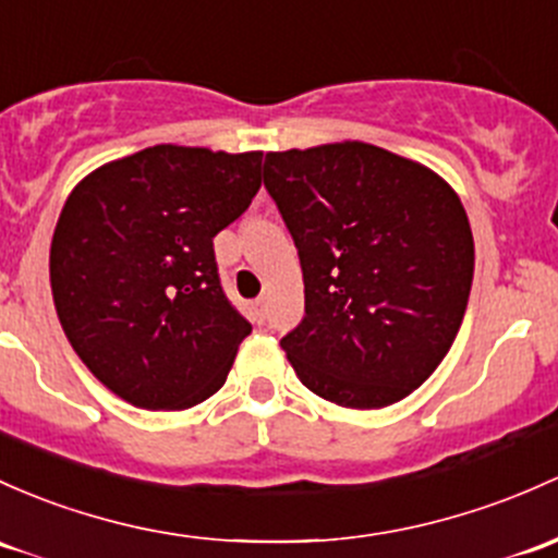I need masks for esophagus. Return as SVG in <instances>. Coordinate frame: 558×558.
Instances as JSON below:
<instances>
[{
	"mask_svg": "<svg viewBox=\"0 0 558 558\" xmlns=\"http://www.w3.org/2000/svg\"><path fill=\"white\" fill-rule=\"evenodd\" d=\"M251 315H254L256 324H264V315H267V304H264V299H256V302L251 304Z\"/></svg>",
	"mask_w": 558,
	"mask_h": 558,
	"instance_id": "esophagus-1",
	"label": "esophagus"
}]
</instances>
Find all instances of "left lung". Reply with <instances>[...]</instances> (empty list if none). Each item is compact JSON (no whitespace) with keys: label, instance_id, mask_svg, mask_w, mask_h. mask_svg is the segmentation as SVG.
<instances>
[{"label":"left lung","instance_id":"left-lung-1","mask_svg":"<svg viewBox=\"0 0 558 558\" xmlns=\"http://www.w3.org/2000/svg\"><path fill=\"white\" fill-rule=\"evenodd\" d=\"M264 186L302 262L304 318L280 339L302 385L350 409L417 390L471 296L473 234L457 192L363 141L267 151Z\"/></svg>","mask_w":558,"mask_h":558}]
</instances>
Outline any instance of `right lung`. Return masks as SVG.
Returning <instances> with one entry per match:
<instances>
[{"instance_id": "right-lung-1", "label": "right lung", "mask_w": 558, "mask_h": 558, "mask_svg": "<svg viewBox=\"0 0 558 558\" xmlns=\"http://www.w3.org/2000/svg\"><path fill=\"white\" fill-rule=\"evenodd\" d=\"M262 151L157 144L80 181L50 243L58 320L93 377L151 412L225 385L251 324L221 291L214 238L262 186Z\"/></svg>"}]
</instances>
